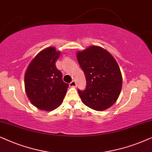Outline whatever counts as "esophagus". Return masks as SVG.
Instances as JSON below:
<instances>
[{
	"mask_svg": "<svg viewBox=\"0 0 152 152\" xmlns=\"http://www.w3.org/2000/svg\"><path fill=\"white\" fill-rule=\"evenodd\" d=\"M69 86L70 87H74V88H75V87H76V81H75V80H72V81L69 83Z\"/></svg>",
	"mask_w": 152,
	"mask_h": 152,
	"instance_id": "34e87169",
	"label": "esophagus"
}]
</instances>
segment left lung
I'll list each match as a JSON object with an SVG mask.
<instances>
[{
	"label": "left lung",
	"instance_id": "left-lung-1",
	"mask_svg": "<svg viewBox=\"0 0 152 152\" xmlns=\"http://www.w3.org/2000/svg\"><path fill=\"white\" fill-rule=\"evenodd\" d=\"M76 57L86 78V88L78 90L83 104L94 110H105L116 102L122 86L120 66L113 56L98 46L78 51Z\"/></svg>",
	"mask_w": 152,
	"mask_h": 152
}]
</instances>
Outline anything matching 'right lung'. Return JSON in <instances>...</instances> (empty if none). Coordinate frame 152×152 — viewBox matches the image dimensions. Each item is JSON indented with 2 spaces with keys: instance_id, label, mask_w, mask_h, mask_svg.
Masks as SVG:
<instances>
[{
  "instance_id": "obj_1",
  "label": "right lung",
  "mask_w": 152,
  "mask_h": 152,
  "mask_svg": "<svg viewBox=\"0 0 152 152\" xmlns=\"http://www.w3.org/2000/svg\"><path fill=\"white\" fill-rule=\"evenodd\" d=\"M60 51L55 47L44 48L30 62L24 77L28 98L34 106L51 111L60 106L69 85L62 80V74L56 62Z\"/></svg>"
}]
</instances>
